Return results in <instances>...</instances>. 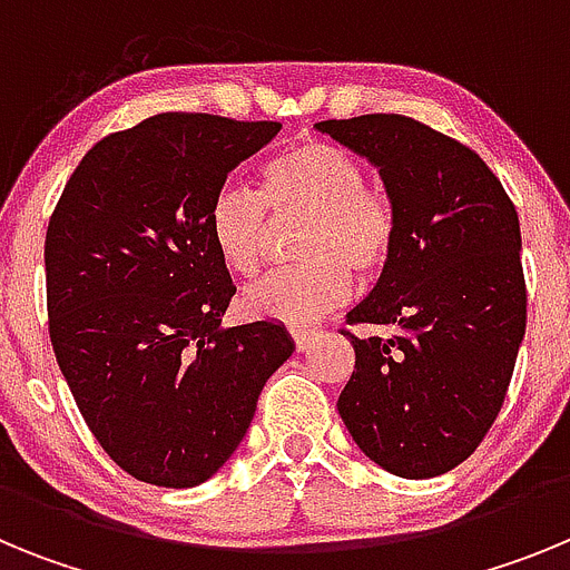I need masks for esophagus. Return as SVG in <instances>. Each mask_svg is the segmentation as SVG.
Listing matches in <instances>:
<instances>
[{
  "label": "esophagus",
  "instance_id": "esophagus-1",
  "mask_svg": "<svg viewBox=\"0 0 570 570\" xmlns=\"http://www.w3.org/2000/svg\"><path fill=\"white\" fill-rule=\"evenodd\" d=\"M291 336H294V345L296 351H308L316 340H320V331H311V328H291Z\"/></svg>",
  "mask_w": 570,
  "mask_h": 570
}]
</instances>
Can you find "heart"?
I'll use <instances>...</instances> for the list:
<instances>
[{"label":"heart","mask_w":570,"mask_h":570,"mask_svg":"<svg viewBox=\"0 0 570 570\" xmlns=\"http://www.w3.org/2000/svg\"><path fill=\"white\" fill-rule=\"evenodd\" d=\"M365 168L340 145L299 139L259 170V196L223 185L208 208V234L230 274L250 279L268 259L271 217L305 216L291 271L242 296L259 320L302 325L328 314L351 291V274L374 279L394 256L400 219L385 190L365 185Z\"/></svg>","instance_id":"obj_1"}]
</instances>
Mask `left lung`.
<instances>
[{
  "label": "left lung",
  "mask_w": 570,
  "mask_h": 570,
  "mask_svg": "<svg viewBox=\"0 0 570 570\" xmlns=\"http://www.w3.org/2000/svg\"><path fill=\"white\" fill-rule=\"evenodd\" d=\"M316 128L380 168L400 219L387 268L347 314L374 334L342 331L356 365L336 407L376 465L440 476L485 440L511 385L528 308L520 216L476 150L411 116Z\"/></svg>",
  "instance_id": "left-lung-1"
}]
</instances>
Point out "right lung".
<instances>
[{
  "mask_svg": "<svg viewBox=\"0 0 570 570\" xmlns=\"http://www.w3.org/2000/svg\"><path fill=\"white\" fill-rule=\"evenodd\" d=\"M279 128L156 114L94 145L50 214V345L90 434L136 480H210L294 354L274 322L223 328L236 288L208 234L216 190Z\"/></svg>",
  "mask_w": 570,
  "mask_h": 570,
  "instance_id": "1",
  "label": "right lung"
}]
</instances>
